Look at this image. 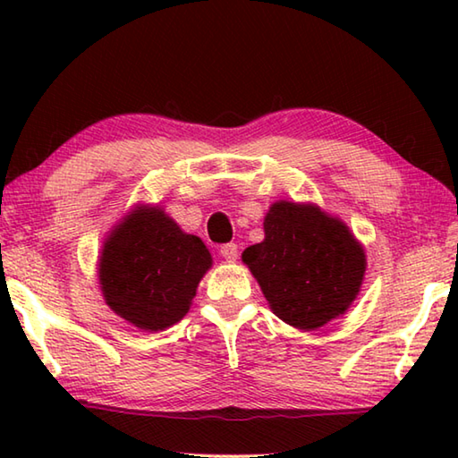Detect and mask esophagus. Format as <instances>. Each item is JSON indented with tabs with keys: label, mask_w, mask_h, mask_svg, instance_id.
Here are the masks:
<instances>
[{
	"label": "esophagus",
	"mask_w": 458,
	"mask_h": 458,
	"mask_svg": "<svg viewBox=\"0 0 458 458\" xmlns=\"http://www.w3.org/2000/svg\"><path fill=\"white\" fill-rule=\"evenodd\" d=\"M220 254H222V257L226 259L228 262H234V260L238 259V244H234V242L224 244V246L220 248Z\"/></svg>",
	"instance_id": "34e87169"
}]
</instances>
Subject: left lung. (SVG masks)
I'll return each mask as SVG.
<instances>
[{
  "mask_svg": "<svg viewBox=\"0 0 458 458\" xmlns=\"http://www.w3.org/2000/svg\"><path fill=\"white\" fill-rule=\"evenodd\" d=\"M242 260L278 319L303 331L344 315L366 275V252L344 222L284 199L270 206L265 240Z\"/></svg>",
  "mask_w": 458,
  "mask_h": 458,
  "instance_id": "left-lung-1",
  "label": "left lung"
}]
</instances>
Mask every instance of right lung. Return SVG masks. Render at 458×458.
I'll use <instances>...</instances> for the list:
<instances>
[{"label":"right lung","mask_w":458,"mask_h":458,"mask_svg":"<svg viewBox=\"0 0 458 458\" xmlns=\"http://www.w3.org/2000/svg\"><path fill=\"white\" fill-rule=\"evenodd\" d=\"M212 267L198 236L185 234L157 206H137L105 240L98 283L106 305L145 331H164L190 311Z\"/></svg>","instance_id":"add662e5"}]
</instances>
